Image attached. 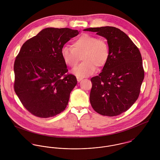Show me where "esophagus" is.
I'll list each match as a JSON object with an SVG mask.
<instances>
[{"label": "esophagus", "mask_w": 160, "mask_h": 160, "mask_svg": "<svg viewBox=\"0 0 160 160\" xmlns=\"http://www.w3.org/2000/svg\"><path fill=\"white\" fill-rule=\"evenodd\" d=\"M82 79H83V78H82L77 77V80H78V82H80V81H81Z\"/></svg>", "instance_id": "34e87169"}]
</instances>
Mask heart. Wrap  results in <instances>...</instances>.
Returning <instances> with one entry per match:
<instances>
[{"instance_id": "b5f03b06", "label": "heart", "mask_w": 160, "mask_h": 160, "mask_svg": "<svg viewBox=\"0 0 160 160\" xmlns=\"http://www.w3.org/2000/svg\"><path fill=\"white\" fill-rule=\"evenodd\" d=\"M61 54L64 63L70 67H75L82 55L83 62L72 69V73L84 78L94 74L97 67L101 68L107 64L110 50L105 39L84 33L72 41V47H63Z\"/></svg>"}]
</instances>
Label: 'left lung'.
<instances>
[{
	"label": "left lung",
	"instance_id": "1",
	"mask_svg": "<svg viewBox=\"0 0 160 160\" xmlns=\"http://www.w3.org/2000/svg\"><path fill=\"white\" fill-rule=\"evenodd\" d=\"M85 31L105 38L110 56L98 76L91 78L90 102L99 114L114 116L125 112L137 100L144 78L142 58L134 42L112 26L90 28Z\"/></svg>",
	"mask_w": 160,
	"mask_h": 160
}]
</instances>
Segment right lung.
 <instances>
[{
	"mask_svg": "<svg viewBox=\"0 0 160 160\" xmlns=\"http://www.w3.org/2000/svg\"><path fill=\"white\" fill-rule=\"evenodd\" d=\"M79 33L68 28H47L23 44L14 63V89L31 113L47 118L67 107L77 79L65 74L68 69L61 52Z\"/></svg>",
	"mask_w": 160,
	"mask_h": 160,
	"instance_id": "right-lung-1",
	"label": "right lung"
}]
</instances>
